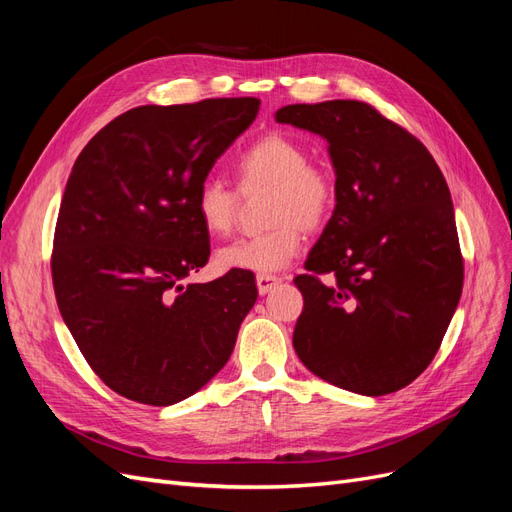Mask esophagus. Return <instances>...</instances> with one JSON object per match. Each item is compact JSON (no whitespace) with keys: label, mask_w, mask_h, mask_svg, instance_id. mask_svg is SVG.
<instances>
[{"label":"esophagus","mask_w":512,"mask_h":512,"mask_svg":"<svg viewBox=\"0 0 512 512\" xmlns=\"http://www.w3.org/2000/svg\"><path fill=\"white\" fill-rule=\"evenodd\" d=\"M280 282H282V277H277V275H269V273L256 275V286H258V292H260V294L271 292Z\"/></svg>","instance_id":"1"}]
</instances>
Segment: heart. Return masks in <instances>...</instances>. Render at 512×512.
Segmentation results:
<instances>
[{
	"label": "heart",
	"mask_w": 512,
	"mask_h": 512,
	"mask_svg": "<svg viewBox=\"0 0 512 512\" xmlns=\"http://www.w3.org/2000/svg\"><path fill=\"white\" fill-rule=\"evenodd\" d=\"M237 190L265 194V222L258 237L220 247L215 265L222 271L275 273L297 258L303 230H318L335 207L337 185L327 166L309 162L307 147L284 132H269L247 145L232 162ZM239 194L218 179H205L194 194L198 222L213 237H224L237 222Z\"/></svg>",
	"instance_id": "b5f03b06"
}]
</instances>
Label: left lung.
I'll use <instances>...</instances> for the list:
<instances>
[{"instance_id": "8db88e82", "label": "left lung", "mask_w": 512, "mask_h": 512, "mask_svg": "<svg viewBox=\"0 0 512 512\" xmlns=\"http://www.w3.org/2000/svg\"><path fill=\"white\" fill-rule=\"evenodd\" d=\"M275 121L329 143L337 185L309 273L294 277L303 294L294 350L339 389H404L436 356L463 286L442 170L418 138L365 102L288 104ZM318 274L334 282L322 285Z\"/></svg>"}]
</instances>
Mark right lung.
Segmentation results:
<instances>
[{
  "label": "right lung",
  "instance_id": "obj_1",
  "mask_svg": "<svg viewBox=\"0 0 512 512\" xmlns=\"http://www.w3.org/2000/svg\"><path fill=\"white\" fill-rule=\"evenodd\" d=\"M258 108V98L136 106L72 166L53 241L55 297L85 361L121 397L173 406L230 359L258 297L252 273L183 280L209 260L194 194Z\"/></svg>",
  "mask_w": 512,
  "mask_h": 512
}]
</instances>
